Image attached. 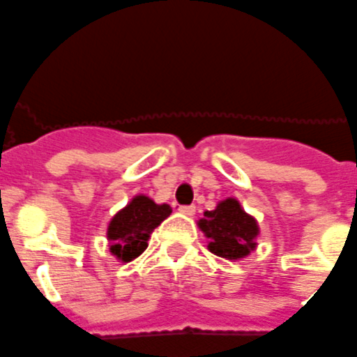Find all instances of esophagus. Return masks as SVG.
<instances>
[{
  "label": "esophagus",
  "mask_w": 357,
  "mask_h": 357,
  "mask_svg": "<svg viewBox=\"0 0 357 357\" xmlns=\"http://www.w3.org/2000/svg\"><path fill=\"white\" fill-rule=\"evenodd\" d=\"M179 211L183 213V215H186V216H194L195 215V206H179Z\"/></svg>",
  "instance_id": "obj_1"
}]
</instances>
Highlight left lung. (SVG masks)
I'll list each match as a JSON object with an SVG mask.
<instances>
[{
	"label": "left lung",
	"instance_id": "8db88e82",
	"mask_svg": "<svg viewBox=\"0 0 357 357\" xmlns=\"http://www.w3.org/2000/svg\"><path fill=\"white\" fill-rule=\"evenodd\" d=\"M199 227L211 239L209 252L231 261L248 255L255 248L259 234L257 222L243 211L236 199H227L213 211H206L204 218L199 220Z\"/></svg>",
	"mask_w": 357,
	"mask_h": 357
}]
</instances>
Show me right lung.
<instances>
[{"mask_svg":"<svg viewBox=\"0 0 357 357\" xmlns=\"http://www.w3.org/2000/svg\"><path fill=\"white\" fill-rule=\"evenodd\" d=\"M167 204H155L151 199L137 195L125 209L111 220L107 238L112 255L123 262H130L148 248V238L171 215Z\"/></svg>","mask_w":357,"mask_h":357,"instance_id":"1","label":"right lung"}]
</instances>
